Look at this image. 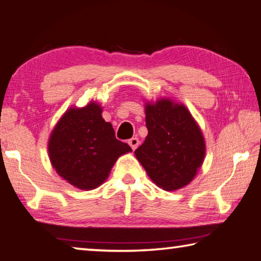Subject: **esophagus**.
Returning a JSON list of instances; mask_svg holds the SVG:
<instances>
[{"label":"esophagus","instance_id":"34e87169","mask_svg":"<svg viewBox=\"0 0 261 261\" xmlns=\"http://www.w3.org/2000/svg\"><path fill=\"white\" fill-rule=\"evenodd\" d=\"M127 143H129L131 148L135 151V149L138 147V145H139V139L137 138V137H134V138H131L129 141H127Z\"/></svg>","mask_w":261,"mask_h":261}]
</instances>
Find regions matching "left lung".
<instances>
[{
    "label": "left lung",
    "instance_id": "1",
    "mask_svg": "<svg viewBox=\"0 0 261 261\" xmlns=\"http://www.w3.org/2000/svg\"><path fill=\"white\" fill-rule=\"evenodd\" d=\"M148 135L136 158L159 188L174 191L197 175L206 145L199 125L182 103L160 99L145 106Z\"/></svg>",
    "mask_w": 261,
    "mask_h": 261
}]
</instances>
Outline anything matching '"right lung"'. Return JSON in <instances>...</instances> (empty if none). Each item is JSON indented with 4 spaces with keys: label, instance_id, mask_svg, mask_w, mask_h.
<instances>
[{
    "label": "right lung",
    "instance_id": "add662e5",
    "mask_svg": "<svg viewBox=\"0 0 261 261\" xmlns=\"http://www.w3.org/2000/svg\"><path fill=\"white\" fill-rule=\"evenodd\" d=\"M102 108L91 101L83 108L71 107L57 122L48 141L51 166L62 178L81 190L100 187L129 145L115 137L102 116Z\"/></svg>",
    "mask_w": 261,
    "mask_h": 261
}]
</instances>
